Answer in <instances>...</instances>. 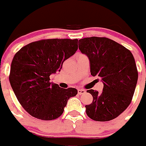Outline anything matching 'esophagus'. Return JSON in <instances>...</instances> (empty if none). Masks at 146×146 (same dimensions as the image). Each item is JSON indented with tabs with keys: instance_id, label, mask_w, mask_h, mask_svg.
Here are the masks:
<instances>
[{
	"instance_id": "1",
	"label": "esophagus",
	"mask_w": 146,
	"mask_h": 146,
	"mask_svg": "<svg viewBox=\"0 0 146 146\" xmlns=\"http://www.w3.org/2000/svg\"><path fill=\"white\" fill-rule=\"evenodd\" d=\"M86 93V90L84 89H78V94L79 95H83Z\"/></svg>"
}]
</instances>
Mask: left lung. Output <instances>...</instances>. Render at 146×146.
<instances>
[{
  "label": "left lung",
  "instance_id": "left-lung-1",
  "mask_svg": "<svg viewBox=\"0 0 146 146\" xmlns=\"http://www.w3.org/2000/svg\"><path fill=\"white\" fill-rule=\"evenodd\" d=\"M79 48L90 61L93 76L102 78V93L87 90L93 97L92 103L86 105L89 117L96 121H109L116 118L131 103L138 71L130 50L105 37H89L79 40Z\"/></svg>",
  "mask_w": 146,
  "mask_h": 146
}]
</instances>
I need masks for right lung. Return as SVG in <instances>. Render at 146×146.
I'll return each mask as SVG.
<instances>
[{"label":"right lung","mask_w":146,"mask_h":146,"mask_svg":"<svg viewBox=\"0 0 146 146\" xmlns=\"http://www.w3.org/2000/svg\"><path fill=\"white\" fill-rule=\"evenodd\" d=\"M78 49V39L52 38L31 42L13 57L9 80L22 107L31 116L42 120L61 115L74 88L62 89L50 82V75Z\"/></svg>","instance_id":"obj_1"}]
</instances>
